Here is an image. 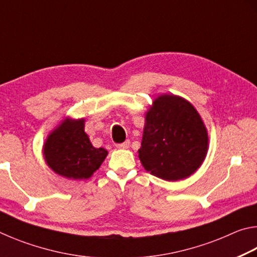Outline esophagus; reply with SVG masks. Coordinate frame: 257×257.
Wrapping results in <instances>:
<instances>
[{"label":"esophagus","mask_w":257,"mask_h":257,"mask_svg":"<svg viewBox=\"0 0 257 257\" xmlns=\"http://www.w3.org/2000/svg\"><path fill=\"white\" fill-rule=\"evenodd\" d=\"M129 144H130V142L125 141L124 143H121V144H116L115 147H116V149H120V150H127L129 147Z\"/></svg>","instance_id":"esophagus-1"}]
</instances>
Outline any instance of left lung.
Returning a JSON list of instances; mask_svg holds the SVG:
<instances>
[{
	"instance_id": "8db88e82",
	"label": "left lung",
	"mask_w": 257,
	"mask_h": 257,
	"mask_svg": "<svg viewBox=\"0 0 257 257\" xmlns=\"http://www.w3.org/2000/svg\"><path fill=\"white\" fill-rule=\"evenodd\" d=\"M208 151L207 129L193 104L161 94L145 114L138 158L147 172L168 181L196 172Z\"/></svg>"
}]
</instances>
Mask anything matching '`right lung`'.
I'll return each mask as SVG.
<instances>
[{
    "label": "right lung",
    "instance_id": "add662e5",
    "mask_svg": "<svg viewBox=\"0 0 257 257\" xmlns=\"http://www.w3.org/2000/svg\"><path fill=\"white\" fill-rule=\"evenodd\" d=\"M107 151L94 147L85 133V119L64 118L49 134L43 145L46 164L56 175L85 180L101 167Z\"/></svg>",
    "mask_w": 257,
    "mask_h": 257
}]
</instances>
